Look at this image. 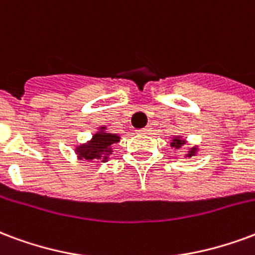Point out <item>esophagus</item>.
I'll return each instance as SVG.
<instances>
[{
    "instance_id": "34e87169",
    "label": "esophagus",
    "mask_w": 255,
    "mask_h": 255,
    "mask_svg": "<svg viewBox=\"0 0 255 255\" xmlns=\"http://www.w3.org/2000/svg\"><path fill=\"white\" fill-rule=\"evenodd\" d=\"M150 131V128L146 127V128H142V129H137V133H140V135H144V133H148Z\"/></svg>"
}]
</instances>
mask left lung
Segmentation results:
<instances>
[{
    "label": "left lung",
    "instance_id": "obj_1",
    "mask_svg": "<svg viewBox=\"0 0 255 255\" xmlns=\"http://www.w3.org/2000/svg\"><path fill=\"white\" fill-rule=\"evenodd\" d=\"M185 143H186V140H184V139H182V137H181V136H174V137H173V140H171L170 146L174 147L175 150H178V148H181V147L184 146ZM197 151H199V148H197V146L190 147L189 151H188V154H186L185 156L190 158V156L196 155V154H197Z\"/></svg>",
    "mask_w": 255,
    "mask_h": 255
}]
</instances>
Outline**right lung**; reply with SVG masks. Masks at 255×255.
I'll return each mask as SVG.
<instances>
[{
	"label": "right lung",
	"instance_id": "add662e5",
	"mask_svg": "<svg viewBox=\"0 0 255 255\" xmlns=\"http://www.w3.org/2000/svg\"><path fill=\"white\" fill-rule=\"evenodd\" d=\"M120 136L116 133H109L107 127H100L90 140L81 143L75 147V154L81 161L88 162H107L113 152L112 144L118 143Z\"/></svg>",
	"mask_w": 255,
	"mask_h": 255
}]
</instances>
